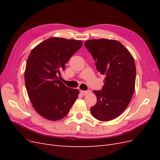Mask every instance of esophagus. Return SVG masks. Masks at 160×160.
I'll use <instances>...</instances> for the list:
<instances>
[{
	"mask_svg": "<svg viewBox=\"0 0 160 160\" xmlns=\"http://www.w3.org/2000/svg\"><path fill=\"white\" fill-rule=\"evenodd\" d=\"M80 92H81V93L82 94V95H88L89 93V91H82V90H81L80 91Z\"/></svg>",
	"mask_w": 160,
	"mask_h": 160,
	"instance_id": "esophagus-1",
	"label": "esophagus"
}]
</instances>
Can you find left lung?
Listing matches in <instances>:
<instances>
[{"label":"left lung","mask_w":160,"mask_h":160,"mask_svg":"<svg viewBox=\"0 0 160 160\" xmlns=\"http://www.w3.org/2000/svg\"><path fill=\"white\" fill-rule=\"evenodd\" d=\"M85 47L95 61L97 70L105 76L102 90L93 91L97 103L91 113L98 120L108 122L122 114L132 100L136 77L134 59L116 40H89Z\"/></svg>","instance_id":"obj_1"}]
</instances>
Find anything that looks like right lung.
<instances>
[{
	"label": "right lung",
	"mask_w": 160,
	"mask_h": 160,
	"mask_svg": "<svg viewBox=\"0 0 160 160\" xmlns=\"http://www.w3.org/2000/svg\"><path fill=\"white\" fill-rule=\"evenodd\" d=\"M83 45L79 40L52 37L39 43L28 56L25 81L33 108L42 118L58 121L68 114L79 91L67 88L61 72Z\"/></svg>",
	"instance_id": "1"
}]
</instances>
